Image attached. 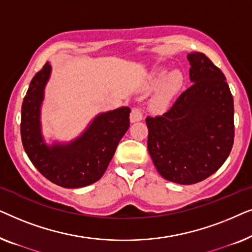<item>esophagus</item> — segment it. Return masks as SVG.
Here are the masks:
<instances>
[{"label": "esophagus", "instance_id": "34e87169", "mask_svg": "<svg viewBox=\"0 0 252 252\" xmlns=\"http://www.w3.org/2000/svg\"><path fill=\"white\" fill-rule=\"evenodd\" d=\"M142 118H143L142 110H141L139 106H135V108H133L132 111H130V122H132V123L140 122V120Z\"/></svg>", "mask_w": 252, "mask_h": 252}]
</instances>
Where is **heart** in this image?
Here are the masks:
<instances>
[{
	"instance_id": "b5f03b06",
	"label": "heart",
	"mask_w": 252,
	"mask_h": 252,
	"mask_svg": "<svg viewBox=\"0 0 252 252\" xmlns=\"http://www.w3.org/2000/svg\"><path fill=\"white\" fill-rule=\"evenodd\" d=\"M164 74H160L156 82H159V80L163 78ZM182 75L179 73V72H174L172 73L170 77H168L165 82L161 86V88L158 92V94L156 95V97L154 99V106L157 110H163L164 108H166L168 105V103L171 102V99L173 98V96L177 94V92L181 88L182 86Z\"/></svg>"
}]
</instances>
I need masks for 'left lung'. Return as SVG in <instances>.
Wrapping results in <instances>:
<instances>
[{
  "label": "left lung",
  "instance_id": "left-lung-1",
  "mask_svg": "<svg viewBox=\"0 0 252 252\" xmlns=\"http://www.w3.org/2000/svg\"><path fill=\"white\" fill-rule=\"evenodd\" d=\"M191 86L163 115L148 116V151L164 179L205 180L225 163L234 143V102L226 78L204 54L187 55Z\"/></svg>",
  "mask_w": 252,
  "mask_h": 252
}]
</instances>
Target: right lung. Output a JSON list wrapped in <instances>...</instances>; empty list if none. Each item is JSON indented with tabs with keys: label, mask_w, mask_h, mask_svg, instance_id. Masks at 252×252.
Returning a JSON list of instances; mask_svg holds the SVG:
<instances>
[{
	"label": "right lung",
	"mask_w": 252,
	"mask_h": 252,
	"mask_svg": "<svg viewBox=\"0 0 252 252\" xmlns=\"http://www.w3.org/2000/svg\"><path fill=\"white\" fill-rule=\"evenodd\" d=\"M50 64L46 63L31 81L24 97L20 135L25 153L48 180L64 188H80L102 178L124 134L129 127V108L96 117L82 135L67 146L47 147L40 133V105Z\"/></svg>",
	"instance_id": "1"
}]
</instances>
